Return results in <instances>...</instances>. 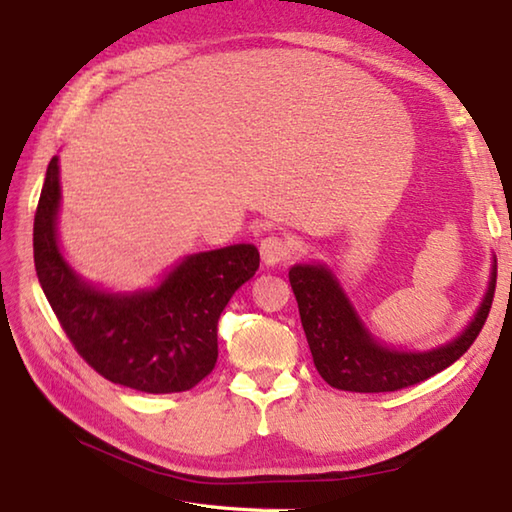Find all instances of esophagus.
<instances>
[{"label":"esophagus","mask_w":512,"mask_h":512,"mask_svg":"<svg viewBox=\"0 0 512 512\" xmlns=\"http://www.w3.org/2000/svg\"><path fill=\"white\" fill-rule=\"evenodd\" d=\"M261 256L265 265H279L295 256V245L283 236H267L261 240Z\"/></svg>","instance_id":"1"}]
</instances>
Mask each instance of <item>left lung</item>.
I'll list each match as a JSON object with an SVG mask.
<instances>
[{
	"label": "left lung",
	"instance_id": "left-lung-1",
	"mask_svg": "<svg viewBox=\"0 0 512 512\" xmlns=\"http://www.w3.org/2000/svg\"><path fill=\"white\" fill-rule=\"evenodd\" d=\"M288 276L313 363L322 379L331 388L347 392H395L431 379L472 347L492 308L497 261L474 322L454 342L424 354L390 351L376 345L360 324L338 281L324 267L295 265Z\"/></svg>",
	"mask_w": 512,
	"mask_h": 512
}]
</instances>
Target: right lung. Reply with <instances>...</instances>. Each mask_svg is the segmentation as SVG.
I'll return each instance as SVG.
<instances>
[{"label":"right lung","instance_id":"obj_1","mask_svg":"<svg viewBox=\"0 0 512 512\" xmlns=\"http://www.w3.org/2000/svg\"><path fill=\"white\" fill-rule=\"evenodd\" d=\"M61 199L58 158L47 167L36 217L33 261L38 281L72 347L104 379L170 395L206 379L217 363V320L242 283L256 274L254 245L188 256L156 290L106 295L83 283L56 245Z\"/></svg>","mask_w":512,"mask_h":512}]
</instances>
